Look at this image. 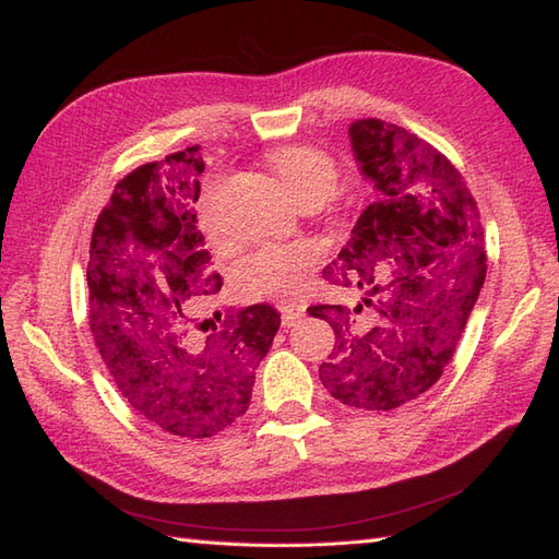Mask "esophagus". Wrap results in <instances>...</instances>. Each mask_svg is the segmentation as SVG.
Returning a JSON list of instances; mask_svg holds the SVG:
<instances>
[{
    "label": "esophagus",
    "mask_w": 559,
    "mask_h": 559,
    "mask_svg": "<svg viewBox=\"0 0 559 559\" xmlns=\"http://www.w3.org/2000/svg\"><path fill=\"white\" fill-rule=\"evenodd\" d=\"M302 314H305L302 302H290V300L281 302V322H283V326H295V322H298Z\"/></svg>",
    "instance_id": "1"
}]
</instances>
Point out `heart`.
Segmentation results:
<instances>
[{"label": "heart", "instance_id": "b5f03b06", "mask_svg": "<svg viewBox=\"0 0 559 559\" xmlns=\"http://www.w3.org/2000/svg\"><path fill=\"white\" fill-rule=\"evenodd\" d=\"M271 168L295 204H312L334 192L338 170L329 153L310 144L281 146L271 153ZM201 225L213 233L206 206H199ZM322 259V247L312 240L264 245L245 254L233 269L237 288L249 295H286L298 290Z\"/></svg>", "mask_w": 559, "mask_h": 559}]
</instances>
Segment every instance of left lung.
Returning <instances> with one entry per match:
<instances>
[{
	"mask_svg": "<svg viewBox=\"0 0 559 559\" xmlns=\"http://www.w3.org/2000/svg\"><path fill=\"white\" fill-rule=\"evenodd\" d=\"M348 134L377 201L324 278L355 283L367 298L353 310L312 305L307 312L336 334L329 362L319 365L329 394L362 411H391L437 384L454 358L488 257L476 199L444 153L377 117L355 120Z\"/></svg>",
	"mask_w": 559,
	"mask_h": 559,
	"instance_id": "1",
	"label": "left lung"
}]
</instances>
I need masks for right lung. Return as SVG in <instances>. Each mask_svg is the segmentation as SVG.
<instances>
[{
  "label": "right lung",
  "mask_w": 559,
  "mask_h": 559,
  "mask_svg": "<svg viewBox=\"0 0 559 559\" xmlns=\"http://www.w3.org/2000/svg\"><path fill=\"white\" fill-rule=\"evenodd\" d=\"M199 146L115 185L91 235L88 324L115 386L160 430L204 439L249 408L254 370L281 326L271 305L201 317L223 286L194 204Z\"/></svg>",
  "instance_id": "obj_1"
}]
</instances>
